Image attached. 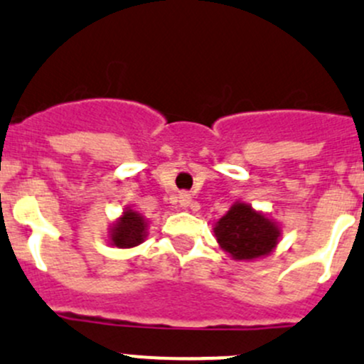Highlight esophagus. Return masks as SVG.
Segmentation results:
<instances>
[{
    "instance_id": "obj_1",
    "label": "esophagus",
    "mask_w": 364,
    "mask_h": 364,
    "mask_svg": "<svg viewBox=\"0 0 364 364\" xmlns=\"http://www.w3.org/2000/svg\"><path fill=\"white\" fill-rule=\"evenodd\" d=\"M190 204H192V196L186 192L179 193V205H181V208H188Z\"/></svg>"
}]
</instances>
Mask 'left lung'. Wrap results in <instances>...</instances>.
<instances>
[{
	"instance_id": "1",
	"label": "left lung",
	"mask_w": 364,
	"mask_h": 364,
	"mask_svg": "<svg viewBox=\"0 0 364 364\" xmlns=\"http://www.w3.org/2000/svg\"><path fill=\"white\" fill-rule=\"evenodd\" d=\"M220 248L234 260H253L269 255L280 240V227L252 205L236 203L216 222Z\"/></svg>"
}]
</instances>
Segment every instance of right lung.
<instances>
[{"label":"right lung","mask_w":364,"mask_h":364,"mask_svg":"<svg viewBox=\"0 0 364 364\" xmlns=\"http://www.w3.org/2000/svg\"><path fill=\"white\" fill-rule=\"evenodd\" d=\"M146 230L148 222L144 216L134 209H124L123 215L111 225L109 240L117 248H134L144 241Z\"/></svg>","instance_id":"right-lung-1"}]
</instances>
